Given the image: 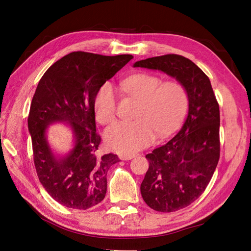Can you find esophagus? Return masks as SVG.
<instances>
[{
    "instance_id": "esophagus-1",
    "label": "esophagus",
    "mask_w": 251,
    "mask_h": 251,
    "mask_svg": "<svg viewBox=\"0 0 251 251\" xmlns=\"http://www.w3.org/2000/svg\"><path fill=\"white\" fill-rule=\"evenodd\" d=\"M134 157H135L134 154H131V155L121 154V155H119V158L121 159V160H131V159H133Z\"/></svg>"
}]
</instances>
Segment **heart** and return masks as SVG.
Segmentation results:
<instances>
[{"label": "heart", "instance_id": "1", "mask_svg": "<svg viewBox=\"0 0 251 251\" xmlns=\"http://www.w3.org/2000/svg\"><path fill=\"white\" fill-rule=\"evenodd\" d=\"M120 89L138 100L136 120L117 121L105 128L103 137L109 149L120 154H133L159 138L171 135L183 120L188 108V93L178 80L163 81L149 73L133 74L119 83ZM116 97L110 83L98 90L94 112L98 123L110 124L115 118Z\"/></svg>", "mask_w": 251, "mask_h": 251}]
</instances>
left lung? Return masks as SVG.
<instances>
[{"mask_svg": "<svg viewBox=\"0 0 251 251\" xmlns=\"http://www.w3.org/2000/svg\"><path fill=\"white\" fill-rule=\"evenodd\" d=\"M134 67L164 72L183 83L188 113L181 130L146 158L149 170L140 185L149 206L172 212L196 201L215 173L220 158V110L209 78L191 59L166 54L139 60Z\"/></svg>", "mask_w": 251, "mask_h": 251, "instance_id": "obj_1", "label": "left lung"}]
</instances>
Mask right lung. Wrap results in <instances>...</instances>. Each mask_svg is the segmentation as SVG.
Returning a JSON list of instances; mask_svg holds the SVG:
<instances>
[{
	"mask_svg": "<svg viewBox=\"0 0 251 251\" xmlns=\"http://www.w3.org/2000/svg\"><path fill=\"white\" fill-rule=\"evenodd\" d=\"M133 58L72 52L45 72L33 95L28 116L33 160L42 185L59 204L89 209L107 193V173L117 155H97L94 100L98 90ZM63 122L74 134V148L64 156L52 153L47 139L50 124Z\"/></svg>",
	"mask_w": 251,
	"mask_h": 251,
	"instance_id": "obj_1",
	"label": "right lung"
}]
</instances>
